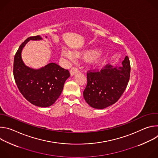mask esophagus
I'll return each instance as SVG.
<instances>
[{"label":"esophagus","mask_w":158,"mask_h":158,"mask_svg":"<svg viewBox=\"0 0 158 158\" xmlns=\"http://www.w3.org/2000/svg\"><path fill=\"white\" fill-rule=\"evenodd\" d=\"M79 72V70L77 68H76V67H73L71 69V70H70V74H71V76H73L76 73H77Z\"/></svg>","instance_id":"1"}]
</instances>
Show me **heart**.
Returning a JSON list of instances; mask_svg holds the SVG:
<instances>
[{"mask_svg":"<svg viewBox=\"0 0 158 158\" xmlns=\"http://www.w3.org/2000/svg\"><path fill=\"white\" fill-rule=\"evenodd\" d=\"M61 53L63 56L68 58L69 59L72 60H74L75 57H77L80 56V53L77 52H75L73 53L71 51H69L65 49H62ZM102 57V54L101 52H95L88 57V60L92 64H98L101 60Z\"/></svg>","mask_w":158,"mask_h":158,"instance_id":"obj_1","label":"heart"}]
</instances>
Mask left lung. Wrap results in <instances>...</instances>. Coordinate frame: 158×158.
<instances>
[{"instance_id":"8db88e82","label":"left lung","mask_w":158,"mask_h":158,"mask_svg":"<svg viewBox=\"0 0 158 158\" xmlns=\"http://www.w3.org/2000/svg\"><path fill=\"white\" fill-rule=\"evenodd\" d=\"M122 64V67L117 68L107 64L100 71L89 70L87 72V82L83 96L90 106L104 109L119 100L130 77L131 65L127 56Z\"/></svg>"}]
</instances>
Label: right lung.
Returning <instances> with one entry per match:
<instances>
[{"label":"right lung","mask_w":158,"mask_h":158,"mask_svg":"<svg viewBox=\"0 0 158 158\" xmlns=\"http://www.w3.org/2000/svg\"><path fill=\"white\" fill-rule=\"evenodd\" d=\"M40 35L28 37L16 52L13 74L20 93L31 104L39 107H48L59 98L66 79L70 76L67 69L56 63H49L35 70L27 67L21 58V52L30 40H40Z\"/></svg>","instance_id":"obj_1"}]
</instances>
